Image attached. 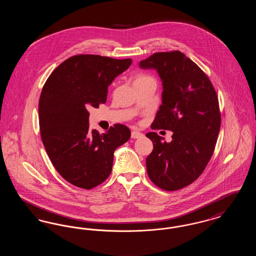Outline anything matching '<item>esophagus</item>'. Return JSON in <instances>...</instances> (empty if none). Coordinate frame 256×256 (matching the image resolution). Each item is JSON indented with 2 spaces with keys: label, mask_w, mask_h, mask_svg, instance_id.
Listing matches in <instances>:
<instances>
[{
  "label": "esophagus",
  "mask_w": 256,
  "mask_h": 256,
  "mask_svg": "<svg viewBox=\"0 0 256 256\" xmlns=\"http://www.w3.org/2000/svg\"><path fill=\"white\" fill-rule=\"evenodd\" d=\"M142 136H143V134H141L140 132H137V130L132 132V138H134V139L140 138V137H142Z\"/></svg>",
  "instance_id": "esophagus-1"
}]
</instances>
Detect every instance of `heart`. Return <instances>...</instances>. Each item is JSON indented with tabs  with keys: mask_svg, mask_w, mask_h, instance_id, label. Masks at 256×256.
Listing matches in <instances>:
<instances>
[{
	"mask_svg": "<svg viewBox=\"0 0 256 256\" xmlns=\"http://www.w3.org/2000/svg\"><path fill=\"white\" fill-rule=\"evenodd\" d=\"M148 78H152V76H146V74H139L138 76H137V78H136V80H148ZM154 80V78H152ZM135 80V82H136Z\"/></svg>",
	"mask_w": 256,
	"mask_h": 256,
	"instance_id": "1",
	"label": "heart"
}]
</instances>
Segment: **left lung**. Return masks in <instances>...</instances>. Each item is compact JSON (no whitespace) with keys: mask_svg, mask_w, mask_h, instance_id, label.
I'll return each mask as SVG.
<instances>
[{"mask_svg":"<svg viewBox=\"0 0 256 256\" xmlns=\"http://www.w3.org/2000/svg\"><path fill=\"white\" fill-rule=\"evenodd\" d=\"M139 66L156 69L162 80V104L152 128L172 132L170 143L156 132L146 134L154 144L146 172L160 189L180 190L202 174L215 150L220 128L217 93L206 73L180 50L156 52Z\"/></svg>","mask_w":256,"mask_h":256,"instance_id":"8db88e82","label":"left lung"}]
</instances>
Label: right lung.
<instances>
[{
    "mask_svg": "<svg viewBox=\"0 0 256 256\" xmlns=\"http://www.w3.org/2000/svg\"><path fill=\"white\" fill-rule=\"evenodd\" d=\"M98 54H78L58 66L43 86L39 128L43 145L61 176L82 189L104 182L112 170L114 152L130 138L128 126L116 124L106 134L89 128L90 108L106 102L114 78L132 64Z\"/></svg>",
    "mask_w": 256,
    "mask_h": 256,
    "instance_id": "right-lung-1",
    "label": "right lung"
}]
</instances>
